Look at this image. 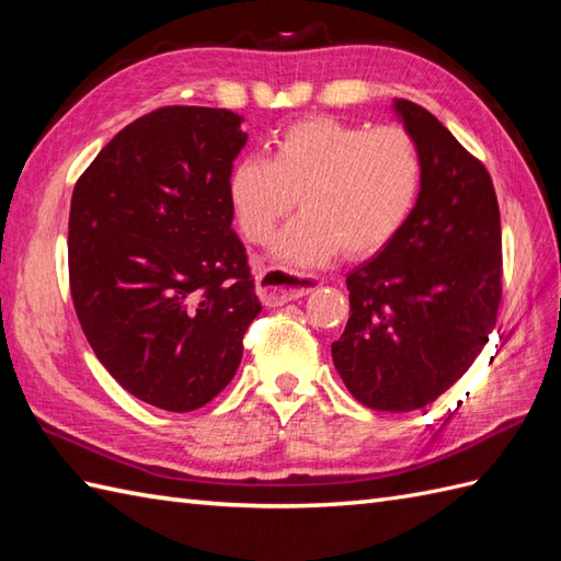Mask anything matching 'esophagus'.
<instances>
[{
  "instance_id": "1",
  "label": "esophagus",
  "mask_w": 561,
  "mask_h": 561,
  "mask_svg": "<svg viewBox=\"0 0 561 561\" xmlns=\"http://www.w3.org/2000/svg\"><path fill=\"white\" fill-rule=\"evenodd\" d=\"M316 287L318 282L313 277L284 272L277 267H267L257 274V296L265 306H284L296 301L311 294Z\"/></svg>"
}]
</instances>
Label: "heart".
I'll return each instance as SVG.
<instances>
[{"mask_svg": "<svg viewBox=\"0 0 561 561\" xmlns=\"http://www.w3.org/2000/svg\"><path fill=\"white\" fill-rule=\"evenodd\" d=\"M422 151L400 125L368 129L316 115L284 127L272 157L238 161L226 183L238 231L262 245L299 207L274 255L284 272L325 265L344 250L368 257L408 226L422 193Z\"/></svg>", "mask_w": 561, "mask_h": 561, "instance_id": "1", "label": "heart"}]
</instances>
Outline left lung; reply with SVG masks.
Here are the masks:
<instances>
[{
    "instance_id": "8db88e82",
    "label": "left lung",
    "mask_w": 561,
    "mask_h": 561,
    "mask_svg": "<svg viewBox=\"0 0 561 561\" xmlns=\"http://www.w3.org/2000/svg\"><path fill=\"white\" fill-rule=\"evenodd\" d=\"M422 151V193L400 236L347 274L350 320L332 342L344 386L378 412L434 402L490 342L502 301V219L482 161L436 117L396 99Z\"/></svg>"
}]
</instances>
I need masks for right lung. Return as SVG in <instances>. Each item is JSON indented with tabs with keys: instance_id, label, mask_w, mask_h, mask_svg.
Returning <instances> with one entry per match:
<instances>
[{
	"instance_id": "1",
	"label": "right lung",
	"mask_w": 561,
	"mask_h": 561,
	"mask_svg": "<svg viewBox=\"0 0 561 561\" xmlns=\"http://www.w3.org/2000/svg\"><path fill=\"white\" fill-rule=\"evenodd\" d=\"M241 123L226 108L165 105L121 129L71 193L83 335L129 396L159 410L217 398L262 311L226 193Z\"/></svg>"
}]
</instances>
